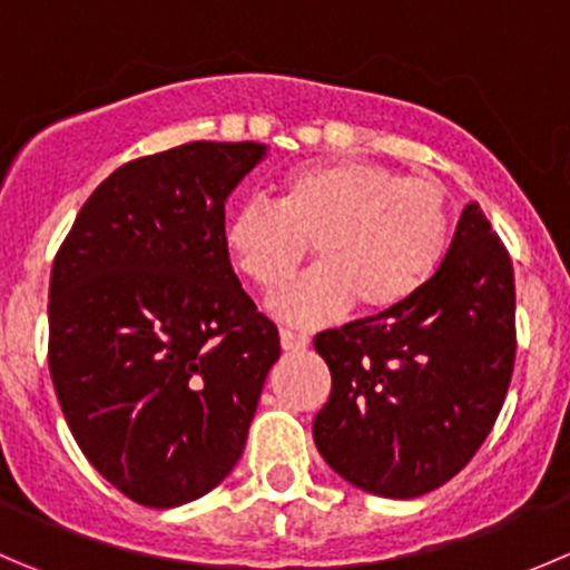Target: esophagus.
I'll list each match as a JSON object with an SVG mask.
<instances>
[{
  "label": "esophagus",
  "instance_id": "1",
  "mask_svg": "<svg viewBox=\"0 0 570 570\" xmlns=\"http://www.w3.org/2000/svg\"><path fill=\"white\" fill-rule=\"evenodd\" d=\"M281 347L284 351H303V347H308V336L301 334V331L281 328Z\"/></svg>",
  "mask_w": 570,
  "mask_h": 570
}]
</instances>
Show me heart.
<instances>
[{
  "label": "heart",
  "mask_w": 570,
  "mask_h": 570,
  "mask_svg": "<svg viewBox=\"0 0 570 570\" xmlns=\"http://www.w3.org/2000/svg\"><path fill=\"white\" fill-rule=\"evenodd\" d=\"M449 234L451 200L440 180L340 158L292 169L278 203H239L225 247L239 273L273 289L314 242L317 267L269 297L281 320L314 325L351 303L373 317L406 306L443 262Z\"/></svg>",
  "instance_id": "b5f03b06"
}]
</instances>
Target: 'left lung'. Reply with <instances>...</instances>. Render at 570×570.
<instances>
[{
  "mask_svg": "<svg viewBox=\"0 0 570 570\" xmlns=\"http://www.w3.org/2000/svg\"><path fill=\"white\" fill-rule=\"evenodd\" d=\"M314 351L331 395L312 434L345 482L414 499L454 479L488 440L515 367V275L479 203L406 306L323 331Z\"/></svg>",
  "mask_w": 570,
  "mask_h": 570,
  "instance_id": "obj_1",
  "label": "left lung"
}]
</instances>
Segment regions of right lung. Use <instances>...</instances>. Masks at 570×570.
Returning a JSON list of instances; mask_svg holds the SVG:
<instances>
[{
    "label": "right lung",
    "mask_w": 570,
    "mask_h": 570,
    "mask_svg": "<svg viewBox=\"0 0 570 570\" xmlns=\"http://www.w3.org/2000/svg\"><path fill=\"white\" fill-rule=\"evenodd\" d=\"M264 156L191 141L136 158L55 256L49 375L86 460L136 504H189L234 471L281 356L225 247V200Z\"/></svg>",
    "instance_id": "right-lung-1"
}]
</instances>
